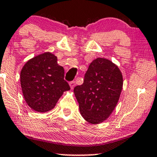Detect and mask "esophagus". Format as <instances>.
I'll use <instances>...</instances> for the list:
<instances>
[{"mask_svg":"<svg viewBox=\"0 0 157 157\" xmlns=\"http://www.w3.org/2000/svg\"><path fill=\"white\" fill-rule=\"evenodd\" d=\"M75 85H76L75 81H71V82H70V87H71V89H73L74 88H75Z\"/></svg>","mask_w":157,"mask_h":157,"instance_id":"obj_1","label":"esophagus"}]
</instances>
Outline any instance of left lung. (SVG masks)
I'll return each instance as SVG.
<instances>
[{
  "mask_svg": "<svg viewBox=\"0 0 157 157\" xmlns=\"http://www.w3.org/2000/svg\"><path fill=\"white\" fill-rule=\"evenodd\" d=\"M122 86L123 77L116 65L104 58L93 60L83 83L74 89L84 119L93 124L107 119L118 104Z\"/></svg>",
  "mask_w": 157,
  "mask_h": 157,
  "instance_id": "obj_1",
  "label": "left lung"
}]
</instances>
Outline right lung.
Here are the masks:
<instances>
[{
  "label": "right lung",
  "instance_id": "add662e5",
  "mask_svg": "<svg viewBox=\"0 0 157 157\" xmlns=\"http://www.w3.org/2000/svg\"><path fill=\"white\" fill-rule=\"evenodd\" d=\"M64 73L57 57L50 52L38 55L25 63L21 71V86L31 109L46 113L56 106L63 92L70 89Z\"/></svg>",
  "mask_w": 157,
  "mask_h": 157
}]
</instances>
